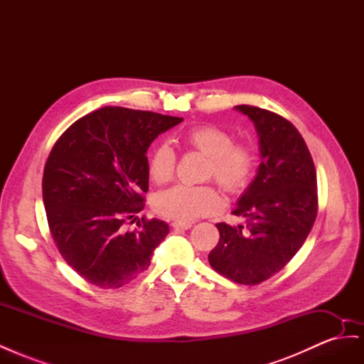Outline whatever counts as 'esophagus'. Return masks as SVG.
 <instances>
[{"label": "esophagus", "mask_w": 364, "mask_h": 364, "mask_svg": "<svg viewBox=\"0 0 364 364\" xmlns=\"http://www.w3.org/2000/svg\"><path fill=\"white\" fill-rule=\"evenodd\" d=\"M171 226H173V229H183V230H186V229H190L193 225L188 223V222H173Z\"/></svg>", "instance_id": "esophagus-1"}]
</instances>
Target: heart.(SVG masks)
<instances>
[{
	"instance_id": "b5f03b06",
	"label": "heart",
	"mask_w": 364,
	"mask_h": 364,
	"mask_svg": "<svg viewBox=\"0 0 364 364\" xmlns=\"http://www.w3.org/2000/svg\"><path fill=\"white\" fill-rule=\"evenodd\" d=\"M181 144L197 150L206 158L209 165L206 179L214 181L228 193H238L249 182L255 156L246 144H235L226 130L215 126H196L179 136ZM176 155L170 146L161 144L151 151L149 174L155 183H167L173 179ZM220 208V196L213 186L176 185L156 197L158 213L178 222L191 220L214 213Z\"/></svg>"
}]
</instances>
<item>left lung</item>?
<instances>
[{
    "mask_svg": "<svg viewBox=\"0 0 364 364\" xmlns=\"http://www.w3.org/2000/svg\"><path fill=\"white\" fill-rule=\"evenodd\" d=\"M235 109L253 121L261 164L234 209L246 226L217 223L220 240L208 259L230 281L255 285L302 247L317 215V179L310 150L289 119L255 106Z\"/></svg>",
    "mask_w": 364,
    "mask_h": 364,
    "instance_id": "obj_1",
    "label": "left lung"
}]
</instances>
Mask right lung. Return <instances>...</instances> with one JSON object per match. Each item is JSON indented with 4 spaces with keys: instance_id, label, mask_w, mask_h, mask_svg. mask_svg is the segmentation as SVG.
<instances>
[{
    "instance_id": "add662e5",
    "label": "right lung",
    "mask_w": 364,
    "mask_h": 364,
    "mask_svg": "<svg viewBox=\"0 0 364 364\" xmlns=\"http://www.w3.org/2000/svg\"><path fill=\"white\" fill-rule=\"evenodd\" d=\"M183 118L106 106L82 117L56 141L43 168L42 197L60 255L83 279L119 289L149 269L170 232L158 218L124 223L144 208L147 150Z\"/></svg>"
}]
</instances>
